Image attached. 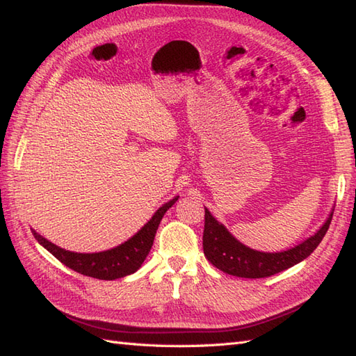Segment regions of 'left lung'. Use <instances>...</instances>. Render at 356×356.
<instances>
[{"label":"left lung","mask_w":356,"mask_h":356,"mask_svg":"<svg viewBox=\"0 0 356 356\" xmlns=\"http://www.w3.org/2000/svg\"><path fill=\"white\" fill-rule=\"evenodd\" d=\"M329 218L312 237L283 252H260L245 246L218 223L205 208V229H203V252L207 259L226 274L241 278H264L278 274L311 255L326 236L332 222Z\"/></svg>","instance_id":"left-lung-1"}]
</instances>
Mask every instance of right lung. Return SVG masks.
Segmentation results:
<instances>
[{
    "instance_id": "add662e5",
    "label": "right lung",
    "mask_w": 356,
    "mask_h": 356,
    "mask_svg": "<svg viewBox=\"0 0 356 356\" xmlns=\"http://www.w3.org/2000/svg\"><path fill=\"white\" fill-rule=\"evenodd\" d=\"M179 197H174L168 203H165L159 208L154 216L149 218L147 225L138 231L134 236L127 240L125 243L119 245L108 251L95 252V254H79L65 251V249L53 245L51 241L41 237L36 231H32L38 243L42 245L47 251L55 255L56 259L65 264L67 268L73 269L74 272H79L82 275L93 277L97 280H116L133 274L138 270L143 260L147 259L151 246H153L156 231L159 228L163 214L168 211Z\"/></svg>"
}]
</instances>
